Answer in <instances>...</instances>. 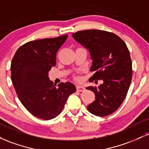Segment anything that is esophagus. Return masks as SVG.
I'll return each mask as SVG.
<instances>
[{"mask_svg": "<svg viewBox=\"0 0 149 149\" xmlns=\"http://www.w3.org/2000/svg\"><path fill=\"white\" fill-rule=\"evenodd\" d=\"M85 90L84 87L81 86V85H76V90L78 92H82Z\"/></svg>", "mask_w": 149, "mask_h": 149, "instance_id": "obj_1", "label": "esophagus"}]
</instances>
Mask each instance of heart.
I'll return each instance as SVG.
<instances>
[{"label": "heart", "mask_w": 149, "mask_h": 149, "mask_svg": "<svg viewBox=\"0 0 149 149\" xmlns=\"http://www.w3.org/2000/svg\"><path fill=\"white\" fill-rule=\"evenodd\" d=\"M74 79L76 80H80V77L79 76H74Z\"/></svg>", "instance_id": "1"}]
</instances>
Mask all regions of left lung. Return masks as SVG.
I'll return each mask as SVG.
<instances>
[{
  "label": "left lung",
  "instance_id": "8db88e82",
  "mask_svg": "<svg viewBox=\"0 0 149 149\" xmlns=\"http://www.w3.org/2000/svg\"><path fill=\"white\" fill-rule=\"evenodd\" d=\"M72 36L90 52V70L95 73L89 80L103 81L98 88H87L95 95V100L87 109L100 117L110 115L123 103L130 85L132 67L129 49L120 38L106 31H80Z\"/></svg>",
  "mask_w": 149,
  "mask_h": 149
}]
</instances>
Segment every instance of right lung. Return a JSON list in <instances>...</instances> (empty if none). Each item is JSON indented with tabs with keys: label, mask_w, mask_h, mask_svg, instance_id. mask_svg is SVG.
Returning a JSON list of instances; mask_svg holds the SVG:
<instances>
[{
	"label": "right lung",
	"mask_w": 149,
	"mask_h": 149,
	"mask_svg": "<svg viewBox=\"0 0 149 149\" xmlns=\"http://www.w3.org/2000/svg\"><path fill=\"white\" fill-rule=\"evenodd\" d=\"M68 35L36 40L18 48L12 60L11 80L19 100L27 111L43 120L61 113L75 85L66 82L56 88L48 72L56 65L57 52Z\"/></svg>",
	"instance_id": "1"
}]
</instances>
